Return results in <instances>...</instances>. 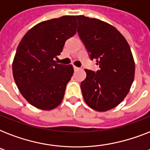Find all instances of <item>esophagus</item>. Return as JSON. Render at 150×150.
I'll return each mask as SVG.
<instances>
[{"label":"esophagus","mask_w":150,"mask_h":150,"mask_svg":"<svg viewBox=\"0 0 150 150\" xmlns=\"http://www.w3.org/2000/svg\"><path fill=\"white\" fill-rule=\"evenodd\" d=\"M73 68H74V70H75V71L79 70V69H80V68H79V67H76V66H73Z\"/></svg>","instance_id":"obj_1"}]
</instances>
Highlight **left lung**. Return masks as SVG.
<instances>
[{"label": "left lung", "mask_w": 150, "mask_h": 150, "mask_svg": "<svg viewBox=\"0 0 150 150\" xmlns=\"http://www.w3.org/2000/svg\"><path fill=\"white\" fill-rule=\"evenodd\" d=\"M78 34L89 58L96 60L99 70L86 69L81 82L86 104L97 111L117 107L129 92L135 76V61L130 47L113 25L96 18L78 15Z\"/></svg>", "instance_id": "left-lung-1"}]
</instances>
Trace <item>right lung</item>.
<instances>
[{
	"label": "right lung",
	"mask_w": 150,
	"mask_h": 150,
	"mask_svg": "<svg viewBox=\"0 0 150 150\" xmlns=\"http://www.w3.org/2000/svg\"><path fill=\"white\" fill-rule=\"evenodd\" d=\"M75 16L44 21L27 32L18 46L12 64L15 82L25 100L39 109L50 110L63 100L74 70L57 64L66 40L76 33Z\"/></svg>",
	"instance_id": "obj_1"
}]
</instances>
